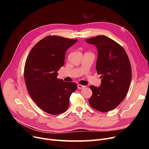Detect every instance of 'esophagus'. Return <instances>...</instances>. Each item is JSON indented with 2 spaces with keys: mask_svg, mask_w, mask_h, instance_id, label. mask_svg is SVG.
<instances>
[{
  "mask_svg": "<svg viewBox=\"0 0 149 149\" xmlns=\"http://www.w3.org/2000/svg\"><path fill=\"white\" fill-rule=\"evenodd\" d=\"M78 88L80 89H84L86 86H83V85H81V84H78Z\"/></svg>",
  "mask_w": 149,
  "mask_h": 149,
  "instance_id": "esophagus-1",
  "label": "esophagus"
}]
</instances>
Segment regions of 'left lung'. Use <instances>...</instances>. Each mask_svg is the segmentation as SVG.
<instances>
[{
    "instance_id": "obj_1",
    "label": "left lung",
    "mask_w": 149,
    "mask_h": 149,
    "mask_svg": "<svg viewBox=\"0 0 149 149\" xmlns=\"http://www.w3.org/2000/svg\"><path fill=\"white\" fill-rule=\"evenodd\" d=\"M98 50L96 69L101 75L100 86H90L92 95L90 106L100 112H107L118 106L129 91L132 79L130 63L123 47L105 36L86 40Z\"/></svg>"
}]
</instances>
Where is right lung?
I'll return each mask as SVG.
<instances>
[{
	"instance_id": "right-lung-1",
	"label": "right lung",
	"mask_w": 149,
	"mask_h": 149,
	"mask_svg": "<svg viewBox=\"0 0 149 149\" xmlns=\"http://www.w3.org/2000/svg\"><path fill=\"white\" fill-rule=\"evenodd\" d=\"M77 39L49 36L37 42L27 57L24 79L30 97L42 110L51 115L67 111L69 98L77 89L74 82L57 79L67 49Z\"/></svg>"
}]
</instances>
